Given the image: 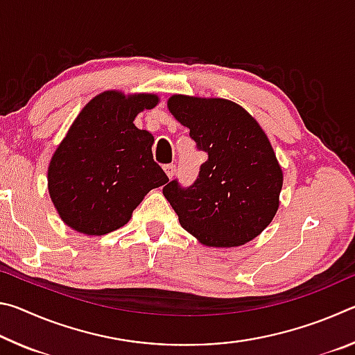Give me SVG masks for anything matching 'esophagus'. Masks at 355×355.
I'll return each instance as SVG.
<instances>
[{"mask_svg":"<svg viewBox=\"0 0 355 355\" xmlns=\"http://www.w3.org/2000/svg\"><path fill=\"white\" fill-rule=\"evenodd\" d=\"M164 172H166L167 177L172 178L173 175H175L177 169H175V166H173V164H166V166H164Z\"/></svg>","mask_w":355,"mask_h":355,"instance_id":"1","label":"esophagus"}]
</instances>
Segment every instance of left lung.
Returning <instances> with one entry per match:
<instances>
[{
	"label": "left lung",
	"instance_id": "8db88e82",
	"mask_svg": "<svg viewBox=\"0 0 355 355\" xmlns=\"http://www.w3.org/2000/svg\"><path fill=\"white\" fill-rule=\"evenodd\" d=\"M167 107L208 153L189 188L167 183L163 194L180 225L208 248H238L274 219L284 172L260 123L235 101L172 95Z\"/></svg>",
	"mask_w": 355,
	"mask_h": 355
}]
</instances>
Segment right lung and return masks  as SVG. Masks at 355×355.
Segmentation results:
<instances>
[{
	"instance_id": "1",
	"label": "right lung",
	"mask_w": 355,
	"mask_h": 355,
	"mask_svg": "<svg viewBox=\"0 0 355 355\" xmlns=\"http://www.w3.org/2000/svg\"><path fill=\"white\" fill-rule=\"evenodd\" d=\"M159 103L156 94L105 91L89 101L53 153L48 192L65 225L87 236L123 227L169 178L153 161V136L133 123Z\"/></svg>"
}]
</instances>
